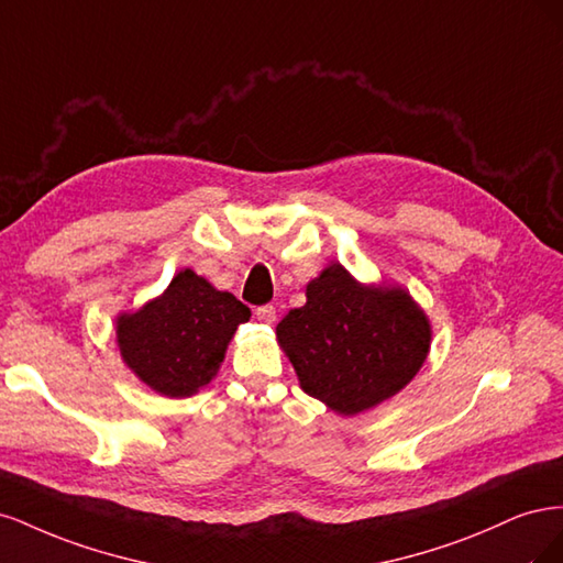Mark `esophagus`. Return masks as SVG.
<instances>
[{
  "mask_svg": "<svg viewBox=\"0 0 563 563\" xmlns=\"http://www.w3.org/2000/svg\"><path fill=\"white\" fill-rule=\"evenodd\" d=\"M255 319L263 323H275L277 321V308L275 305H263V308L255 310Z\"/></svg>",
  "mask_w": 563,
  "mask_h": 563,
  "instance_id": "1",
  "label": "esophagus"
}]
</instances>
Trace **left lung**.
<instances>
[{"instance_id":"obj_1","label":"left lung","mask_w":563,"mask_h":563,"mask_svg":"<svg viewBox=\"0 0 563 563\" xmlns=\"http://www.w3.org/2000/svg\"><path fill=\"white\" fill-rule=\"evenodd\" d=\"M308 302L277 323L302 391L340 416L395 397L428 360L432 327L399 286H366L333 263L308 284Z\"/></svg>"}]
</instances>
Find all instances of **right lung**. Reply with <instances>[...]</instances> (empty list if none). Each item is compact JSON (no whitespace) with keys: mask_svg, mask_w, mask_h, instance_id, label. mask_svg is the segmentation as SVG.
Returning <instances> with one entry per match:
<instances>
[{"mask_svg":"<svg viewBox=\"0 0 563 563\" xmlns=\"http://www.w3.org/2000/svg\"><path fill=\"white\" fill-rule=\"evenodd\" d=\"M249 317L244 302L185 267L159 298L117 317L119 354L150 389L192 397L216 378L236 327Z\"/></svg>","mask_w":563,"mask_h":563,"instance_id":"obj_1","label":"right lung"}]
</instances>
